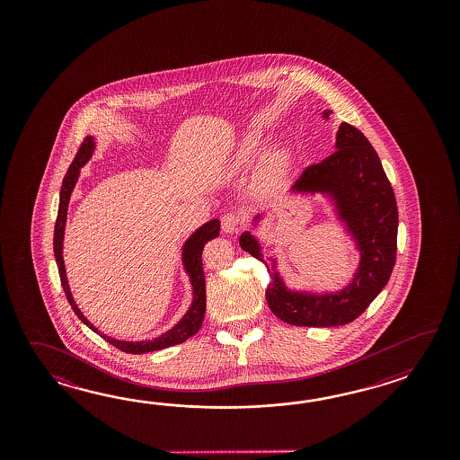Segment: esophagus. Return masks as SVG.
<instances>
[{
  "instance_id": "obj_1",
  "label": "esophagus",
  "mask_w": 460,
  "mask_h": 460,
  "mask_svg": "<svg viewBox=\"0 0 460 460\" xmlns=\"http://www.w3.org/2000/svg\"><path fill=\"white\" fill-rule=\"evenodd\" d=\"M240 217L234 216V214H226L222 217V230L226 234H238L240 232Z\"/></svg>"
}]
</instances>
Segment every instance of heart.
I'll return each instance as SVG.
<instances>
[{"instance_id": "obj_1", "label": "heart", "mask_w": 460, "mask_h": 460, "mask_svg": "<svg viewBox=\"0 0 460 460\" xmlns=\"http://www.w3.org/2000/svg\"><path fill=\"white\" fill-rule=\"evenodd\" d=\"M263 151V137L253 135L243 139L234 156V167H248L253 164ZM291 166L289 151L286 147H274L264 156L261 166L254 179V186L261 194H273L284 186Z\"/></svg>"}]
</instances>
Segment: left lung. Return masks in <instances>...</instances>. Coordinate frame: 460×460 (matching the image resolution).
<instances>
[{
	"mask_svg": "<svg viewBox=\"0 0 460 460\" xmlns=\"http://www.w3.org/2000/svg\"><path fill=\"white\" fill-rule=\"evenodd\" d=\"M331 113L323 110V119H329ZM291 194H321L332 206L333 217L358 252V266L342 289L323 293L291 289L278 270V258H264L260 240L252 232H243L240 246L260 260L271 278L266 303L276 317L291 325L335 327L352 323L382 293L396 260L398 207L380 157L362 131L341 123L335 151L323 163L307 167ZM263 217L254 216L253 226H260Z\"/></svg>",
	"mask_w": 460,
	"mask_h": 460,
	"instance_id": "1",
	"label": "left lung"
}]
</instances>
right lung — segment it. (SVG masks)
Listing matches in <instances>:
<instances>
[{
    "label": "right lung",
    "mask_w": 460,
    "mask_h": 460,
    "mask_svg": "<svg viewBox=\"0 0 460 460\" xmlns=\"http://www.w3.org/2000/svg\"><path fill=\"white\" fill-rule=\"evenodd\" d=\"M95 137H87L84 139L82 146L78 149L77 156L72 161L67 174L62 181V189H60L59 212H58V220H56V228H54V256L59 268L60 283L64 288V293L67 296L70 307L74 313L77 314L78 319L90 327L93 332L103 337L107 342L115 345L121 352L139 353L156 352L163 350L167 347H172L177 343L186 342L189 337L196 335L204 321L206 314V278H204V268H202V252L207 242L212 238H217L220 234V222L214 218L207 222L202 226H199L194 234H190L182 244V264L184 271L189 274L190 286H192V303L189 305L186 314L181 317V321L171 327L169 331L161 333L156 339L151 341H139V342H128V341H118L113 337H108L105 333L100 332L93 323L88 321L87 317L78 309L77 304L70 293L69 281H67V273H66V264H64V256H62V248H64V232H66V222H67V210H69L70 196L74 192V187L77 184L78 176H80V167L85 166L90 157L93 156L95 151Z\"/></svg>",
    "instance_id": "add662e5"
}]
</instances>
